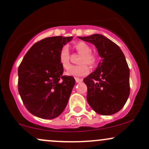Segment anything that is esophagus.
<instances>
[{
	"label": "esophagus",
	"instance_id": "34e87169",
	"mask_svg": "<svg viewBox=\"0 0 149 149\" xmlns=\"http://www.w3.org/2000/svg\"><path fill=\"white\" fill-rule=\"evenodd\" d=\"M75 81H76L77 83H79V82H81L83 80H82V79H79V78L76 77V78H75Z\"/></svg>",
	"mask_w": 149,
	"mask_h": 149
}]
</instances>
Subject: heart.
<instances>
[{
	"label": "heart",
	"instance_id": "obj_1",
	"mask_svg": "<svg viewBox=\"0 0 149 149\" xmlns=\"http://www.w3.org/2000/svg\"><path fill=\"white\" fill-rule=\"evenodd\" d=\"M74 48H76L78 52L82 54L79 63V65H72L70 66V53L68 48L67 46L62 47L58 55V60L61 65L63 67V69H69L67 71V74L69 76L73 77H81L88 74L89 68L86 65V64L90 66L94 65L96 62V58L91 53V49L88 45L86 43L80 41L74 45Z\"/></svg>",
	"mask_w": 149,
	"mask_h": 149
}]
</instances>
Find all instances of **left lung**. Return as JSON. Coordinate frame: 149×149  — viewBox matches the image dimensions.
Masks as SVG:
<instances>
[{"label": "left lung", "instance_id": "8db88e82", "mask_svg": "<svg viewBox=\"0 0 149 149\" xmlns=\"http://www.w3.org/2000/svg\"><path fill=\"white\" fill-rule=\"evenodd\" d=\"M94 45L101 61L93 72L84 79L88 104L100 115L120 111L130 96V69L119 46L101 34L78 37Z\"/></svg>", "mask_w": 149, "mask_h": 149}]
</instances>
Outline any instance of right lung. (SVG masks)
I'll return each mask as SVG.
<instances>
[{
	"mask_svg": "<svg viewBox=\"0 0 149 149\" xmlns=\"http://www.w3.org/2000/svg\"><path fill=\"white\" fill-rule=\"evenodd\" d=\"M72 36H52L34 43L18 68V91L26 109L43 119H53L63 113L75 84L63 76L58 60L62 47Z\"/></svg>",
	"mask_w": 149,
	"mask_h": 149,
	"instance_id": "add662e5",
	"label": "right lung"
}]
</instances>
